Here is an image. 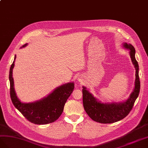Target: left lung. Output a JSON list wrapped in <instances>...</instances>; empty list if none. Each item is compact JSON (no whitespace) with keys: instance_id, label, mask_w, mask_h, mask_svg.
<instances>
[{"instance_id":"8db88e82","label":"left lung","mask_w":148,"mask_h":148,"mask_svg":"<svg viewBox=\"0 0 148 148\" xmlns=\"http://www.w3.org/2000/svg\"><path fill=\"white\" fill-rule=\"evenodd\" d=\"M125 47L130 49V56L136 69V79L133 92L124 103H102L95 99L90 92L83 87V105L87 115L92 120L100 123H112L123 119L132 110L140 90L139 66L135 58V49L132 45L125 43Z\"/></svg>"}]
</instances>
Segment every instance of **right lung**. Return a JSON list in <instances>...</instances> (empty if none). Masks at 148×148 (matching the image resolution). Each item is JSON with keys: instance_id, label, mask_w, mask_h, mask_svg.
I'll list each match as a JSON object with an SVG mask.
<instances>
[{"instance_id": "1", "label": "right lung", "mask_w": 148, "mask_h": 148, "mask_svg": "<svg viewBox=\"0 0 148 148\" xmlns=\"http://www.w3.org/2000/svg\"><path fill=\"white\" fill-rule=\"evenodd\" d=\"M27 45H24L23 47ZM15 58L16 56L9 72L10 95L14 105L32 123L45 125L55 121L61 115L66 101L73 92L74 84L68 83L60 86L47 97L38 102L32 103H22L16 95L14 87V79L12 77Z\"/></svg>"}]
</instances>
